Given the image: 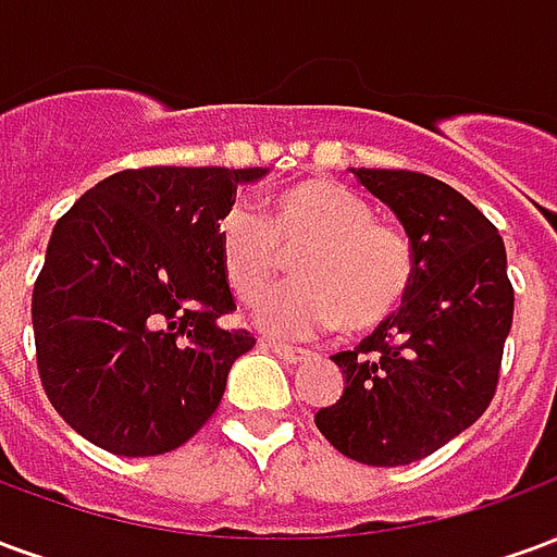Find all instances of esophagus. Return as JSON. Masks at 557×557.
I'll list each match as a JSON object with an SVG mask.
<instances>
[{
	"instance_id": "esophagus-1",
	"label": "esophagus",
	"mask_w": 557,
	"mask_h": 557,
	"mask_svg": "<svg viewBox=\"0 0 557 557\" xmlns=\"http://www.w3.org/2000/svg\"><path fill=\"white\" fill-rule=\"evenodd\" d=\"M265 349L274 351L280 361H286V363H301L304 358H307V349H298V346H286V343H277V339H265Z\"/></svg>"
}]
</instances>
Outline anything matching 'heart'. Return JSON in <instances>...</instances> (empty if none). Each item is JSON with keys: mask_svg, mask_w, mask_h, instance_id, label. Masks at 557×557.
Returning <instances> with one entry per match:
<instances>
[{"mask_svg": "<svg viewBox=\"0 0 557 557\" xmlns=\"http://www.w3.org/2000/svg\"><path fill=\"white\" fill-rule=\"evenodd\" d=\"M295 259V280L271 292L256 322L280 337L319 331H370L397 313L414 280L406 235L375 223L373 206L331 178H304L271 196L268 218L230 208L218 226V256L232 292L256 304L283 265Z\"/></svg>", "mask_w": 557, "mask_h": 557, "instance_id": "heart-1", "label": "heart"}]
</instances>
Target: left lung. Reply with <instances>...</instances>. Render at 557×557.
Instances as JSON below:
<instances>
[{
	"mask_svg": "<svg viewBox=\"0 0 557 557\" xmlns=\"http://www.w3.org/2000/svg\"><path fill=\"white\" fill-rule=\"evenodd\" d=\"M409 235L414 280L355 351H337L343 397L315 411L339 454L409 466L466 432L498 385L513 286L498 230L450 184L409 170H351Z\"/></svg>",
	"mask_w": 557,
	"mask_h": 557,
	"instance_id": "1",
	"label": "left lung"
}]
</instances>
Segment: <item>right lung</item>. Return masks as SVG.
I'll use <instances>...</instances> for the list:
<instances>
[{
    "label": "right lung",
    "instance_id": "right-lung-1",
    "mask_svg": "<svg viewBox=\"0 0 557 557\" xmlns=\"http://www.w3.org/2000/svg\"><path fill=\"white\" fill-rule=\"evenodd\" d=\"M268 170L115 172L53 226L32 292L38 373L71 430L115 456H158L206 426L256 346L218 256L220 218Z\"/></svg>",
    "mask_w": 557,
    "mask_h": 557
}]
</instances>
